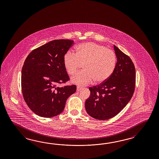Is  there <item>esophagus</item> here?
<instances>
[{
    "label": "esophagus",
    "instance_id": "esophagus-1",
    "mask_svg": "<svg viewBox=\"0 0 159 159\" xmlns=\"http://www.w3.org/2000/svg\"><path fill=\"white\" fill-rule=\"evenodd\" d=\"M82 88V87H80V86H77V92L80 91V90H81Z\"/></svg>",
    "mask_w": 159,
    "mask_h": 159
}]
</instances>
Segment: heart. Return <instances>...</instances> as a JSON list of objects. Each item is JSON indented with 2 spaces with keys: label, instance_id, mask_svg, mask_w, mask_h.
<instances>
[{
  "label": "heart",
  "instance_id": "1",
  "mask_svg": "<svg viewBox=\"0 0 159 159\" xmlns=\"http://www.w3.org/2000/svg\"><path fill=\"white\" fill-rule=\"evenodd\" d=\"M117 62L115 52L94 42L78 45L75 54L68 51L63 57L64 66L70 75H74L83 65L84 71L72 78V82L78 85L90 84L93 80L96 84L107 81L113 74Z\"/></svg>",
  "mask_w": 159,
  "mask_h": 159
}]
</instances>
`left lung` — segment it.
Listing matches in <instances>:
<instances>
[{
    "label": "left lung",
    "instance_id": "left-lung-1",
    "mask_svg": "<svg viewBox=\"0 0 159 159\" xmlns=\"http://www.w3.org/2000/svg\"><path fill=\"white\" fill-rule=\"evenodd\" d=\"M117 57L115 70L107 81L89 87L90 96L85 109L91 117L108 120L118 115L133 95L136 86V69L132 59L114 45Z\"/></svg>",
    "mask_w": 159,
    "mask_h": 159
}]
</instances>
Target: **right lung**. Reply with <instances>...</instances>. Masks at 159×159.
I'll use <instances>...</instances> for the list:
<instances>
[{
    "label": "right lung",
    "instance_id": "right-lung-1",
    "mask_svg": "<svg viewBox=\"0 0 159 159\" xmlns=\"http://www.w3.org/2000/svg\"><path fill=\"white\" fill-rule=\"evenodd\" d=\"M74 44L69 39H56L33 50L22 69L23 98L38 116L50 118L63 111L68 97L76 85L59 87L70 80L64 66L63 57Z\"/></svg>",
    "mask_w": 159,
    "mask_h": 159
}]
</instances>
